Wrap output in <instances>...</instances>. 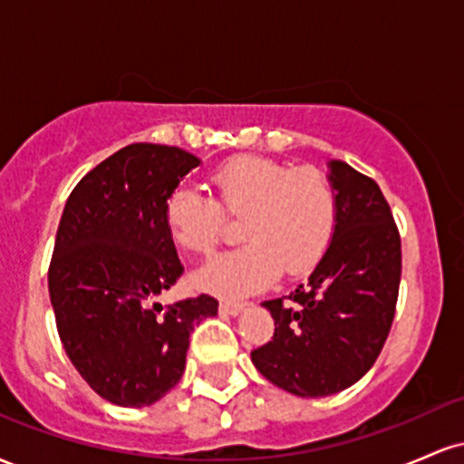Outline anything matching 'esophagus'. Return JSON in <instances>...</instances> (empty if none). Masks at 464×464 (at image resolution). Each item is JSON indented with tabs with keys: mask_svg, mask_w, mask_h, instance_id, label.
<instances>
[{
	"mask_svg": "<svg viewBox=\"0 0 464 464\" xmlns=\"http://www.w3.org/2000/svg\"><path fill=\"white\" fill-rule=\"evenodd\" d=\"M244 307H246V303H236V301H222L220 303V312L231 314V316H237Z\"/></svg>",
	"mask_w": 464,
	"mask_h": 464,
	"instance_id": "34e87169",
	"label": "esophagus"
}]
</instances>
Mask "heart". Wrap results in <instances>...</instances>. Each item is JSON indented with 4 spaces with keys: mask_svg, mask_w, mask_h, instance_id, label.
<instances>
[{
    "mask_svg": "<svg viewBox=\"0 0 464 464\" xmlns=\"http://www.w3.org/2000/svg\"><path fill=\"white\" fill-rule=\"evenodd\" d=\"M218 200L194 185H179L165 202L174 242L211 255L225 237L227 216H242L248 244L211 259L194 273L200 290L227 299L255 295L279 279L301 276L321 262L338 222V194L327 172L242 154L214 172Z\"/></svg>",
    "mask_w": 464,
    "mask_h": 464,
    "instance_id": "obj_1",
    "label": "heart"
}]
</instances>
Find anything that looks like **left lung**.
<instances>
[{
	"instance_id": "left-lung-1",
	"label": "left lung",
	"mask_w": 464,
	"mask_h": 464,
	"mask_svg": "<svg viewBox=\"0 0 464 464\" xmlns=\"http://www.w3.org/2000/svg\"><path fill=\"white\" fill-rule=\"evenodd\" d=\"M329 179L338 194L332 244L307 285L262 303L275 335L250 351L266 380L299 397L344 391L375 364L401 281V237L380 185L344 161H329Z\"/></svg>"
}]
</instances>
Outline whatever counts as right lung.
<instances>
[{"mask_svg": "<svg viewBox=\"0 0 464 464\" xmlns=\"http://www.w3.org/2000/svg\"><path fill=\"white\" fill-rule=\"evenodd\" d=\"M200 159L130 143L80 179L58 222L47 273L65 353L106 401H159L185 371L194 324L216 316L209 295L154 303L180 275L165 202Z\"/></svg>", "mask_w": 464, "mask_h": 464, "instance_id": "right-lung-1", "label": "right lung"}]
</instances>
